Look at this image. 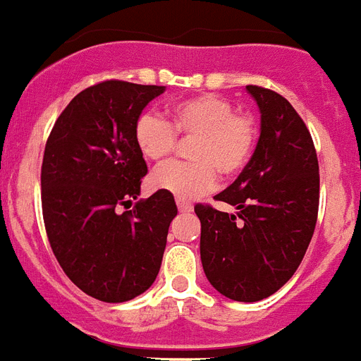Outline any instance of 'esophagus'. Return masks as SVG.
<instances>
[{
  "instance_id": "34e87169",
  "label": "esophagus",
  "mask_w": 361,
  "mask_h": 361,
  "mask_svg": "<svg viewBox=\"0 0 361 361\" xmlns=\"http://www.w3.org/2000/svg\"><path fill=\"white\" fill-rule=\"evenodd\" d=\"M176 204H178V209H180V213H190V211H192V205H190L189 202H183V200H178Z\"/></svg>"
}]
</instances>
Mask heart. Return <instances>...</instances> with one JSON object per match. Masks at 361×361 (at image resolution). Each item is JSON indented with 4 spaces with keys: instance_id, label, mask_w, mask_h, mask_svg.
I'll list each match as a JSON object with an SVG mask.
<instances>
[{
    "instance_id": "heart-1",
    "label": "heart",
    "mask_w": 361,
    "mask_h": 361,
    "mask_svg": "<svg viewBox=\"0 0 361 361\" xmlns=\"http://www.w3.org/2000/svg\"><path fill=\"white\" fill-rule=\"evenodd\" d=\"M176 135L195 139L189 156L195 163H169L150 174L148 185L178 200H195L216 185V172L237 176L255 150V121L237 114L233 102L213 93L178 101L169 110V123L143 114L135 123L134 139L148 161H163L174 152Z\"/></svg>"
}]
</instances>
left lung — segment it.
<instances>
[{
	"instance_id": "left-lung-1",
	"label": "left lung",
	"mask_w": 361,
	"mask_h": 361,
	"mask_svg": "<svg viewBox=\"0 0 361 361\" xmlns=\"http://www.w3.org/2000/svg\"><path fill=\"white\" fill-rule=\"evenodd\" d=\"M260 111L255 152L216 200L224 213L196 205L200 257L213 288L233 301L269 298L301 264L319 207V165L310 132L283 95L246 86Z\"/></svg>"
}]
</instances>
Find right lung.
Instances as JSON below:
<instances>
[{
  "label": "right lung",
  "instance_id": "right-lung-1",
  "mask_svg": "<svg viewBox=\"0 0 361 361\" xmlns=\"http://www.w3.org/2000/svg\"><path fill=\"white\" fill-rule=\"evenodd\" d=\"M165 86L106 80L60 114L42 163L45 231L59 264L84 293L124 302L147 292L161 268L174 196L141 192L147 163L134 139L139 115Z\"/></svg>",
  "mask_w": 361,
  "mask_h": 361
}]
</instances>
